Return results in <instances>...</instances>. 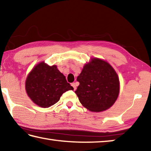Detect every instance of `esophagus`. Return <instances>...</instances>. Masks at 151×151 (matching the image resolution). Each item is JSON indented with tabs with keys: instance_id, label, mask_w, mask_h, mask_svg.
I'll return each mask as SVG.
<instances>
[{
	"instance_id": "34e87169",
	"label": "esophagus",
	"mask_w": 151,
	"mask_h": 151,
	"mask_svg": "<svg viewBox=\"0 0 151 151\" xmlns=\"http://www.w3.org/2000/svg\"><path fill=\"white\" fill-rule=\"evenodd\" d=\"M71 86H73V87L74 88V90H76V83H73L72 84H71Z\"/></svg>"
}]
</instances>
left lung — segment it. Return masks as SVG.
I'll return each mask as SVG.
<instances>
[{"label":"left lung","instance_id":"1","mask_svg":"<svg viewBox=\"0 0 151 151\" xmlns=\"http://www.w3.org/2000/svg\"><path fill=\"white\" fill-rule=\"evenodd\" d=\"M76 81L79 101L92 112H101L115 103L119 94V79L115 70L103 60L92 58L84 66Z\"/></svg>","mask_w":151,"mask_h":151}]
</instances>
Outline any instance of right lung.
<instances>
[{
  "label": "right lung",
  "instance_id": "1",
  "mask_svg": "<svg viewBox=\"0 0 151 151\" xmlns=\"http://www.w3.org/2000/svg\"><path fill=\"white\" fill-rule=\"evenodd\" d=\"M25 88L30 99L42 108L50 107L60 100L66 91L74 90L56 65L45 62L37 64L28 75Z\"/></svg>",
  "mask_w": 151,
  "mask_h": 151
}]
</instances>
